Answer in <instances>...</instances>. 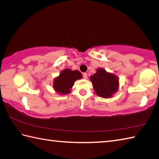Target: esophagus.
Wrapping results in <instances>:
<instances>
[{
  "label": "esophagus",
  "mask_w": 159,
  "mask_h": 159,
  "mask_svg": "<svg viewBox=\"0 0 159 159\" xmlns=\"http://www.w3.org/2000/svg\"><path fill=\"white\" fill-rule=\"evenodd\" d=\"M83 79H87V77H88V74L87 73H83Z\"/></svg>",
  "instance_id": "34e87169"
}]
</instances>
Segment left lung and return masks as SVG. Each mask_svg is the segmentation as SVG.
<instances>
[{
  "instance_id": "left-lung-1",
  "label": "left lung",
  "mask_w": 159,
  "mask_h": 159,
  "mask_svg": "<svg viewBox=\"0 0 159 159\" xmlns=\"http://www.w3.org/2000/svg\"><path fill=\"white\" fill-rule=\"evenodd\" d=\"M94 90L98 96L105 99L112 98L119 89L118 76L107 72L103 68H98L97 72L89 77Z\"/></svg>"
}]
</instances>
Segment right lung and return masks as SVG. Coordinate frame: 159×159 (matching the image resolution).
<instances>
[{
	"label": "right lung",
	"mask_w": 159,
	"mask_h": 159,
	"mask_svg": "<svg viewBox=\"0 0 159 159\" xmlns=\"http://www.w3.org/2000/svg\"><path fill=\"white\" fill-rule=\"evenodd\" d=\"M83 75L79 71L67 68L61 71L58 76L53 80V88L60 95L70 93L71 89L76 80L81 79Z\"/></svg>",
	"instance_id": "add662e5"
}]
</instances>
